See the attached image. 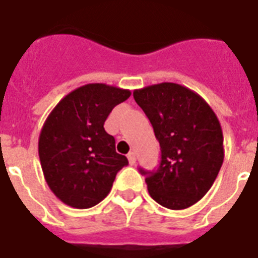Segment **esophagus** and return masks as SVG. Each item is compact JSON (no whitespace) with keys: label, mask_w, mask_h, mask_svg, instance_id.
Masks as SVG:
<instances>
[{"label":"esophagus","mask_w":258,"mask_h":258,"mask_svg":"<svg viewBox=\"0 0 258 258\" xmlns=\"http://www.w3.org/2000/svg\"><path fill=\"white\" fill-rule=\"evenodd\" d=\"M128 162H130V165H135L136 164V155L134 152H130L128 153Z\"/></svg>","instance_id":"esophagus-1"}]
</instances>
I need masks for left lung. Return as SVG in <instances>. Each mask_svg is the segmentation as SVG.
Masks as SVG:
<instances>
[{
	"instance_id": "obj_1",
	"label": "left lung",
	"mask_w": 258,
	"mask_h": 258,
	"mask_svg": "<svg viewBox=\"0 0 258 258\" xmlns=\"http://www.w3.org/2000/svg\"><path fill=\"white\" fill-rule=\"evenodd\" d=\"M134 98L161 149L159 169H140L149 196L170 210L192 206L206 196L224 160L219 119L199 94L174 82L136 89Z\"/></svg>"
}]
</instances>
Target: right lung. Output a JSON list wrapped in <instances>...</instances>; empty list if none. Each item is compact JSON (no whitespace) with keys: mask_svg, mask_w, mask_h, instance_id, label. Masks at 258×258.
Here are the masks:
<instances>
[{"mask_svg":"<svg viewBox=\"0 0 258 258\" xmlns=\"http://www.w3.org/2000/svg\"><path fill=\"white\" fill-rule=\"evenodd\" d=\"M127 89L88 84L67 94L45 119L38 152L45 182L62 203L89 209L107 197L116 173L128 164L103 128Z\"/></svg>","mask_w":258,"mask_h":258,"instance_id":"add662e5","label":"right lung"}]
</instances>
